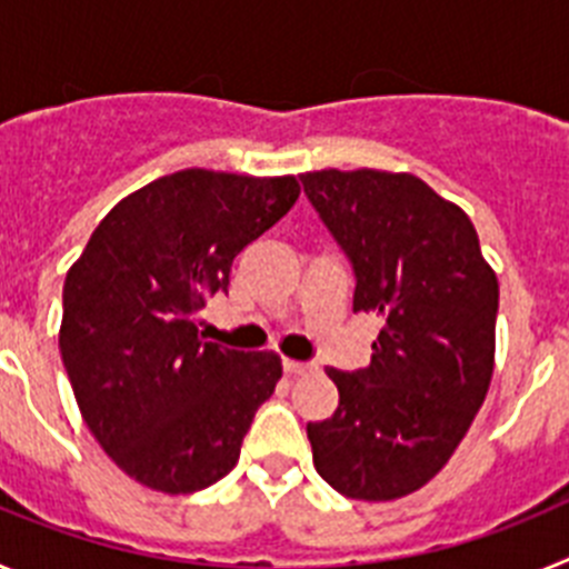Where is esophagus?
<instances>
[{"instance_id":"obj_1","label":"esophagus","mask_w":569,"mask_h":569,"mask_svg":"<svg viewBox=\"0 0 569 569\" xmlns=\"http://www.w3.org/2000/svg\"><path fill=\"white\" fill-rule=\"evenodd\" d=\"M284 373L288 376H305L313 370V365H308V361H293V359H284Z\"/></svg>"}]
</instances>
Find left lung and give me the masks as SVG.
Masks as SVG:
<instances>
[{"mask_svg":"<svg viewBox=\"0 0 569 569\" xmlns=\"http://www.w3.org/2000/svg\"><path fill=\"white\" fill-rule=\"evenodd\" d=\"M301 184L353 264V310L381 319L370 367H328L339 407L308 425L313 465L347 499H401L450 461L485 401L499 279L470 216L419 176L330 168Z\"/></svg>","mask_w":569,"mask_h":569,"instance_id":"1","label":"left lung"}]
</instances>
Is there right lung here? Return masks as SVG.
<instances>
[{
    "label": "right lung",
    "instance_id": "add662e5",
    "mask_svg": "<svg viewBox=\"0 0 569 569\" xmlns=\"http://www.w3.org/2000/svg\"><path fill=\"white\" fill-rule=\"evenodd\" d=\"M299 190L296 176L176 170L124 196L68 270L64 370L90 433L139 485L196 492L239 461L281 359L204 341L196 316Z\"/></svg>",
    "mask_w": 569,
    "mask_h": 569
}]
</instances>
